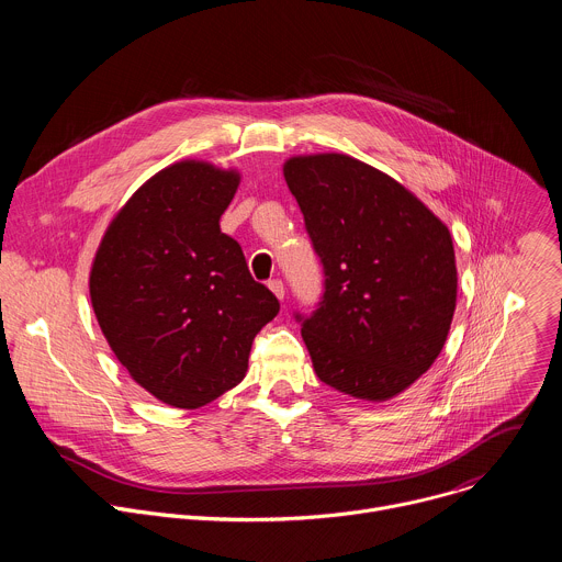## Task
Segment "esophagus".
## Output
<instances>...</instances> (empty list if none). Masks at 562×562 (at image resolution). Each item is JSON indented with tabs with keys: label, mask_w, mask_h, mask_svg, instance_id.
I'll use <instances>...</instances> for the list:
<instances>
[{
	"label": "esophagus",
	"mask_w": 562,
	"mask_h": 562,
	"mask_svg": "<svg viewBox=\"0 0 562 562\" xmlns=\"http://www.w3.org/2000/svg\"><path fill=\"white\" fill-rule=\"evenodd\" d=\"M269 289H271V293H273L278 300H284V282H282V280H271V282H269Z\"/></svg>",
	"instance_id": "34e87169"
}]
</instances>
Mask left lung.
Segmentation results:
<instances>
[{
  "label": "left lung",
  "mask_w": 562,
  "mask_h": 562,
  "mask_svg": "<svg viewBox=\"0 0 562 562\" xmlns=\"http://www.w3.org/2000/svg\"><path fill=\"white\" fill-rule=\"evenodd\" d=\"M284 180L325 267L302 340L325 384L382 403L440 356L458 293L451 233L409 189L345 153L295 155Z\"/></svg>",
  "instance_id": "8db88e82"
}]
</instances>
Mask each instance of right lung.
Segmentation results:
<instances>
[{"mask_svg": "<svg viewBox=\"0 0 562 562\" xmlns=\"http://www.w3.org/2000/svg\"><path fill=\"white\" fill-rule=\"evenodd\" d=\"M237 187V171L202 159L162 169L111 220L91 267V304L115 358L178 409L243 382L254 338L280 311L220 231Z\"/></svg>", "mask_w": 562, "mask_h": 562, "instance_id": "add662e5", "label": "right lung"}]
</instances>
